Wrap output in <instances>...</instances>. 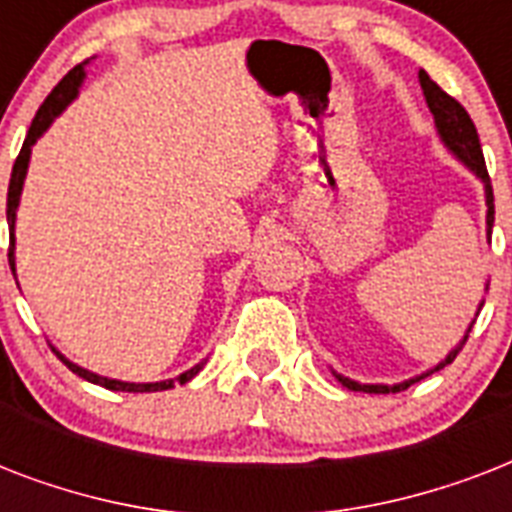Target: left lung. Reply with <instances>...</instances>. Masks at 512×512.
Segmentation results:
<instances>
[{
    "instance_id": "8db88e82",
    "label": "left lung",
    "mask_w": 512,
    "mask_h": 512,
    "mask_svg": "<svg viewBox=\"0 0 512 512\" xmlns=\"http://www.w3.org/2000/svg\"><path fill=\"white\" fill-rule=\"evenodd\" d=\"M420 84H422V92H425V100H428L430 114H433V119H436L438 135H441V140L446 143V148H449V151H452L457 159H462V162L468 164L470 170L476 172V175L484 180L486 207H489V212H486V225H489V233H492L494 193H492V180H489V172H486L484 151H481V140H478L476 124H473V119H470L468 111L462 108L460 100H454L449 92L441 90V87H438V84L433 82L428 74H425V71H420ZM465 342H468V335H465V340H462L460 345H457V348H454L452 353H449V356H446L444 361L436 366V369H430V372H425L422 377H414V380L398 382V385H358V382L348 380V377H340V374H337V380H340L348 390H364V393H401V390H406L409 385H414V382L425 380L428 374L438 372V369H444L446 364H452L454 358H457V353L465 348Z\"/></svg>"
}]
</instances>
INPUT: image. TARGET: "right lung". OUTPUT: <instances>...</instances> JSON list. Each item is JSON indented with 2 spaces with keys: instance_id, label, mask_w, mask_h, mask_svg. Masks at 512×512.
I'll list each match as a JSON object with an SVG mask.
<instances>
[{
  "instance_id": "add662e5",
  "label": "right lung",
  "mask_w": 512,
  "mask_h": 512,
  "mask_svg": "<svg viewBox=\"0 0 512 512\" xmlns=\"http://www.w3.org/2000/svg\"><path fill=\"white\" fill-rule=\"evenodd\" d=\"M84 79V63H79V66H74L71 71H68L63 79H60L58 84H55V90L47 95V100H44L42 106H39V111H36L34 122H31V127H28V135L26 140H23V148H20L18 159H15V164H12V175H10V188H7V223H10V252H7V260H10V268L12 273H15V252H12V244H15V236H12V231H15V209H18V199H20V188H23V177H26V170H28V159H31V146L36 143V138L42 135L47 127L52 124V119L63 111V108L71 103V100L76 98V92H79V84H82ZM60 361L71 369L74 374H79L82 380L87 382H95V385H103V388L108 390H122V393H154V390H170L175 382H188L191 377H196L199 374V369L204 366V361L201 364H196L193 369H188V372H183L180 377H175V380H164V382H119V380H108V377H100V374H92L87 372V369H82V366L71 364V361H66V358L60 356Z\"/></svg>"
}]
</instances>
